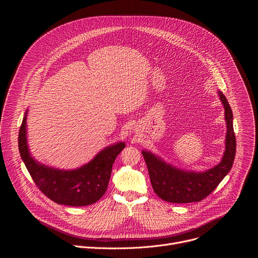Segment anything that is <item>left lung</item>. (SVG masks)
I'll return each mask as SVG.
<instances>
[{
	"label": "left lung",
	"mask_w": 258,
	"mask_h": 258,
	"mask_svg": "<svg viewBox=\"0 0 258 258\" xmlns=\"http://www.w3.org/2000/svg\"><path fill=\"white\" fill-rule=\"evenodd\" d=\"M225 109L227 134L225 152L218 164L204 171L176 167L157 154L143 150L148 167L151 185L158 197L170 203L199 202L207 197L230 172L236 154V137L233 127V112L225 95L217 91Z\"/></svg>",
	"instance_id": "8db88e82"
}]
</instances>
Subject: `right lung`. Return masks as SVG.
<instances>
[{"label":"right lung","instance_id":"add662e5","mask_svg":"<svg viewBox=\"0 0 258 258\" xmlns=\"http://www.w3.org/2000/svg\"><path fill=\"white\" fill-rule=\"evenodd\" d=\"M27 114L28 109L19 131L18 147L21 159L38 188L54 202L68 206H87L101 199L107 190L115 158L125 143L120 141L105 147L88 163L73 169L46 165L29 151Z\"/></svg>","mask_w":258,"mask_h":258}]
</instances>
